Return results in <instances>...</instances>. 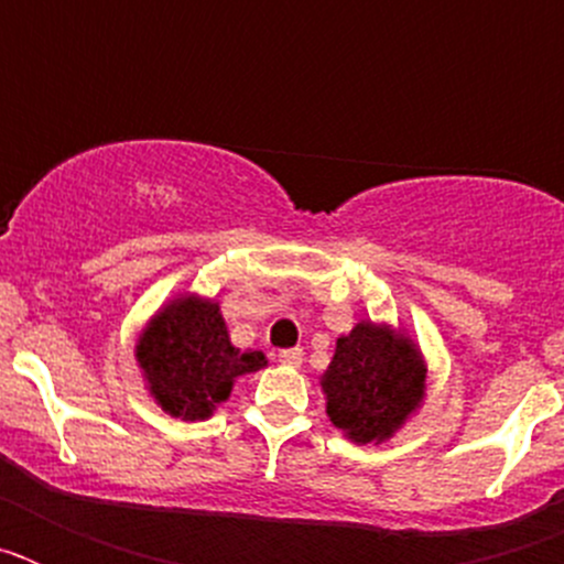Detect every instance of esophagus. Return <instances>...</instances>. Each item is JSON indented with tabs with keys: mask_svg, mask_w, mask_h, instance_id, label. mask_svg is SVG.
<instances>
[{
	"mask_svg": "<svg viewBox=\"0 0 564 564\" xmlns=\"http://www.w3.org/2000/svg\"><path fill=\"white\" fill-rule=\"evenodd\" d=\"M302 358H305V352L299 350V347H291V350H282L279 352V364H282V367H302Z\"/></svg>",
	"mask_w": 564,
	"mask_h": 564,
	"instance_id": "34e87169",
	"label": "esophagus"
}]
</instances>
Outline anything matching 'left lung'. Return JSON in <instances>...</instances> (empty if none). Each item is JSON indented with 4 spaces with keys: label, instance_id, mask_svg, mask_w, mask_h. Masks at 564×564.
I'll use <instances>...</instances> for the list:
<instances>
[{
    "label": "left lung",
    "instance_id": "obj_1",
    "mask_svg": "<svg viewBox=\"0 0 564 564\" xmlns=\"http://www.w3.org/2000/svg\"><path fill=\"white\" fill-rule=\"evenodd\" d=\"M327 417L358 446L390 441L421 410L426 395V361L415 338L403 327L361 318L322 378Z\"/></svg>",
    "mask_w": 564,
    "mask_h": 564
}]
</instances>
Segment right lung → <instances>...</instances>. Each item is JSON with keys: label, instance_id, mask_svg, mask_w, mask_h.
I'll list each match as a JSON object with an SVG mask.
<instances>
[{"label": "right lung", "instance_id": "obj_1", "mask_svg": "<svg viewBox=\"0 0 564 564\" xmlns=\"http://www.w3.org/2000/svg\"><path fill=\"white\" fill-rule=\"evenodd\" d=\"M147 392L166 415L206 421L228 401L239 376L268 367L265 352L228 338L217 299L181 293L154 313L134 341Z\"/></svg>", "mask_w": 564, "mask_h": 564}]
</instances>
